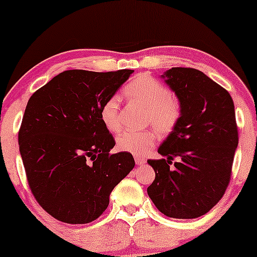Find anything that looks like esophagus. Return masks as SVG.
<instances>
[{
	"label": "esophagus",
	"instance_id": "esophagus-1",
	"mask_svg": "<svg viewBox=\"0 0 257 257\" xmlns=\"http://www.w3.org/2000/svg\"><path fill=\"white\" fill-rule=\"evenodd\" d=\"M135 160H136V164H137V165H144V164L146 163L145 158L139 157V156H136V157H135Z\"/></svg>",
	"mask_w": 257,
	"mask_h": 257
}]
</instances>
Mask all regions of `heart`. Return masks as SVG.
I'll return each mask as SVG.
<instances>
[{
  "label": "heart",
  "instance_id": "b5f03b06",
  "mask_svg": "<svg viewBox=\"0 0 257 257\" xmlns=\"http://www.w3.org/2000/svg\"><path fill=\"white\" fill-rule=\"evenodd\" d=\"M128 100L147 108V121L161 133L172 131L181 115L179 101L171 96L170 90L157 79L147 75H139L126 84L122 90ZM100 118L108 131L117 132L121 122L119 117V101L111 97L100 108ZM156 142L154 131H131L126 130L117 137V146L122 152L143 156Z\"/></svg>",
  "mask_w": 257,
  "mask_h": 257
}]
</instances>
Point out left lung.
I'll return each instance as SVG.
<instances>
[{
	"mask_svg": "<svg viewBox=\"0 0 257 257\" xmlns=\"http://www.w3.org/2000/svg\"><path fill=\"white\" fill-rule=\"evenodd\" d=\"M161 78L177 96L181 115L158 149L165 159L147 160L156 172L147 194L164 215L195 219L220 201L229 184L238 144L234 103L196 69L172 68Z\"/></svg>",
	"mask_w": 257,
	"mask_h": 257,
	"instance_id": "obj_1",
	"label": "left lung"
}]
</instances>
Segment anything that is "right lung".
Instances as JSON below:
<instances>
[{"instance_id": "obj_1", "label": "right lung", "mask_w": 257, "mask_h": 257, "mask_svg": "<svg viewBox=\"0 0 257 257\" xmlns=\"http://www.w3.org/2000/svg\"><path fill=\"white\" fill-rule=\"evenodd\" d=\"M135 72L68 70L28 101L19 132L20 153L31 192L62 222L99 217L113 188L135 167L132 154H110L114 139L100 108Z\"/></svg>"}]
</instances>
